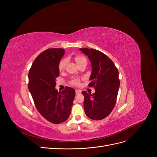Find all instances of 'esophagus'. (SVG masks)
I'll return each mask as SVG.
<instances>
[{"mask_svg":"<svg viewBox=\"0 0 157 157\" xmlns=\"http://www.w3.org/2000/svg\"><path fill=\"white\" fill-rule=\"evenodd\" d=\"M81 94V91L79 90H76V95H79Z\"/></svg>","mask_w":157,"mask_h":157,"instance_id":"esophagus-1","label":"esophagus"}]
</instances>
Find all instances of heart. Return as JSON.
<instances>
[{"label":"heart","instance_id":"1","mask_svg":"<svg viewBox=\"0 0 157 157\" xmlns=\"http://www.w3.org/2000/svg\"><path fill=\"white\" fill-rule=\"evenodd\" d=\"M75 60L76 62V63H78V65L80 64L81 63L83 62H86V59H85V58L82 56L81 55H76L75 56ZM67 59H62L59 63V71H63L64 69H65V67L66 65V63H67ZM70 83L72 85H74V86H78L80 84V81L79 79H77V78H72L71 81H70Z\"/></svg>","mask_w":157,"mask_h":157}]
</instances>
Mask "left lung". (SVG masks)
Returning <instances> with one entry per match:
<instances>
[{
  "instance_id": "left-lung-1",
  "label": "left lung",
  "mask_w": 157,
  "mask_h": 157,
  "mask_svg": "<svg viewBox=\"0 0 157 157\" xmlns=\"http://www.w3.org/2000/svg\"><path fill=\"white\" fill-rule=\"evenodd\" d=\"M80 50L88 56L92 63V72L88 86L95 89L93 94L82 92L85 97L84 110L89 118L101 120L108 116L116 104L120 85L118 71L102 52L92 48H80Z\"/></svg>"
}]
</instances>
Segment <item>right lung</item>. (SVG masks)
Instances as JSON below:
<instances>
[{
	"mask_svg": "<svg viewBox=\"0 0 157 157\" xmlns=\"http://www.w3.org/2000/svg\"><path fill=\"white\" fill-rule=\"evenodd\" d=\"M64 53L62 48L46 49L34 60L29 72L28 87L37 111L55 124L68 119L76 94L71 87L66 86L62 92L55 88L59 63Z\"/></svg>",
	"mask_w": 157,
	"mask_h": 157,
	"instance_id": "1",
	"label": "right lung"
}]
</instances>
